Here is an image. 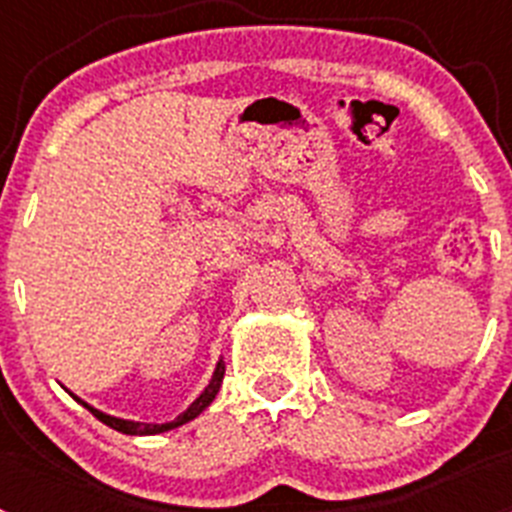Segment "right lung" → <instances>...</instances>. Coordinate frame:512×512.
<instances>
[{
    "instance_id": "add662e5",
    "label": "right lung",
    "mask_w": 512,
    "mask_h": 512,
    "mask_svg": "<svg viewBox=\"0 0 512 512\" xmlns=\"http://www.w3.org/2000/svg\"><path fill=\"white\" fill-rule=\"evenodd\" d=\"M223 377H225V361L220 359V361H217V366H215V372H212L210 384H207L205 390L200 392V397H197V400H194L192 405H189V408L184 410V413H179L174 420H169V423H138V420L115 418V415H107V413H102V410L92 408L89 402L79 400V397H76V395H74V400L81 402V405H84V408H87L89 413L94 415V418L102 420V423L110 425V428H115V431L125 433V436H156V433L174 431V428H179V425H184V423H189V420L197 418V415H200L202 410L210 408V402L215 400L217 390H220V384H223Z\"/></svg>"
}]
</instances>
